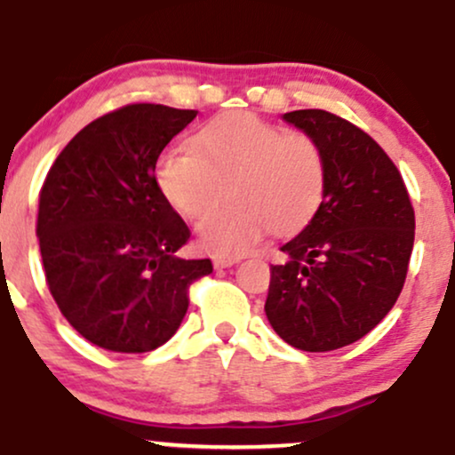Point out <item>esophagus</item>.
I'll return each instance as SVG.
<instances>
[{"label":"esophagus","instance_id":"obj_1","mask_svg":"<svg viewBox=\"0 0 455 455\" xmlns=\"http://www.w3.org/2000/svg\"><path fill=\"white\" fill-rule=\"evenodd\" d=\"M237 260L239 259H235V257H216V259H213V267H216V269L231 267V265L237 263Z\"/></svg>","mask_w":455,"mask_h":455}]
</instances>
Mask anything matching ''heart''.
<instances>
[{"instance_id":"b5f03b06","label":"heart","mask_w":455,"mask_h":455,"mask_svg":"<svg viewBox=\"0 0 455 455\" xmlns=\"http://www.w3.org/2000/svg\"><path fill=\"white\" fill-rule=\"evenodd\" d=\"M156 164V181L171 207L196 220L229 186L233 202L203 218L198 243L212 254L237 257L269 231L278 237L312 220L327 190L325 151L306 132L252 113H224Z\"/></svg>"}]
</instances>
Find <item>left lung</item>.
Here are the masks:
<instances>
[{"label": "left lung", "mask_w": 455, "mask_h": 455, "mask_svg": "<svg viewBox=\"0 0 455 455\" xmlns=\"http://www.w3.org/2000/svg\"><path fill=\"white\" fill-rule=\"evenodd\" d=\"M318 140L327 190L318 212L271 265L265 312L291 347L325 353L383 321L404 286L415 212L400 171L362 128L323 108L284 113Z\"/></svg>", "instance_id": "8db88e82"}]
</instances>
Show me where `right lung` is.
Returning <instances> with one entry per match:
<instances>
[{
  "label": "right lung",
  "mask_w": 455,
  "mask_h": 455,
  "mask_svg": "<svg viewBox=\"0 0 455 455\" xmlns=\"http://www.w3.org/2000/svg\"><path fill=\"white\" fill-rule=\"evenodd\" d=\"M196 111L128 104L93 119L61 149L40 190L36 235L46 284L66 321L113 353L169 340L190 284L212 260H186L190 239L156 181V162Z\"/></svg>",
  "instance_id": "obj_1"
}]
</instances>
